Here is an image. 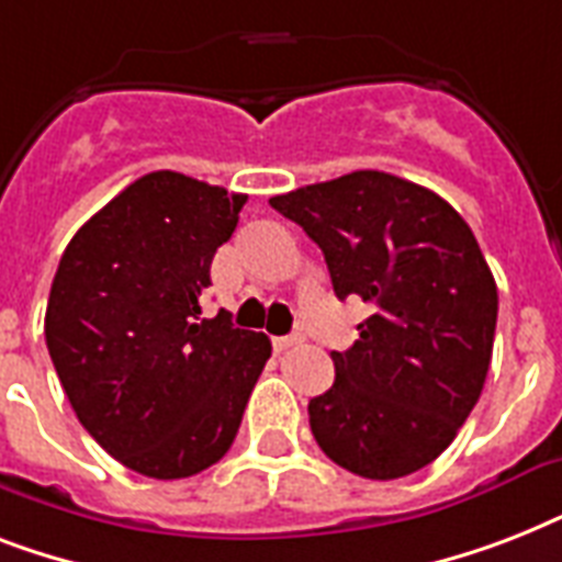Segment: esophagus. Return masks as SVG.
<instances>
[{
    "instance_id": "1",
    "label": "esophagus",
    "mask_w": 562,
    "mask_h": 562,
    "mask_svg": "<svg viewBox=\"0 0 562 562\" xmlns=\"http://www.w3.org/2000/svg\"><path fill=\"white\" fill-rule=\"evenodd\" d=\"M297 344H303V335H300V333L282 335V338H273V347H277V350H289V347H297Z\"/></svg>"
}]
</instances>
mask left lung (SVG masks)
Returning <instances> with one entry per match:
<instances>
[{
	"mask_svg": "<svg viewBox=\"0 0 562 562\" xmlns=\"http://www.w3.org/2000/svg\"><path fill=\"white\" fill-rule=\"evenodd\" d=\"M271 206L324 250L338 297L373 306L308 402L317 446L361 479L423 470L475 408L493 356L498 291L470 224L431 189L370 169Z\"/></svg>",
	"mask_w": 562,
	"mask_h": 562,
	"instance_id": "left-lung-1",
	"label": "left lung"
}]
</instances>
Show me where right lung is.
<instances>
[{
  "instance_id": "obj_1",
  "label": "right lung",
  "mask_w": 562,
  "mask_h": 562,
  "mask_svg": "<svg viewBox=\"0 0 562 562\" xmlns=\"http://www.w3.org/2000/svg\"><path fill=\"white\" fill-rule=\"evenodd\" d=\"M247 194L151 171L92 215L57 265L46 347L81 426L127 470L189 479L236 440L268 335L203 317L210 265Z\"/></svg>"
}]
</instances>
